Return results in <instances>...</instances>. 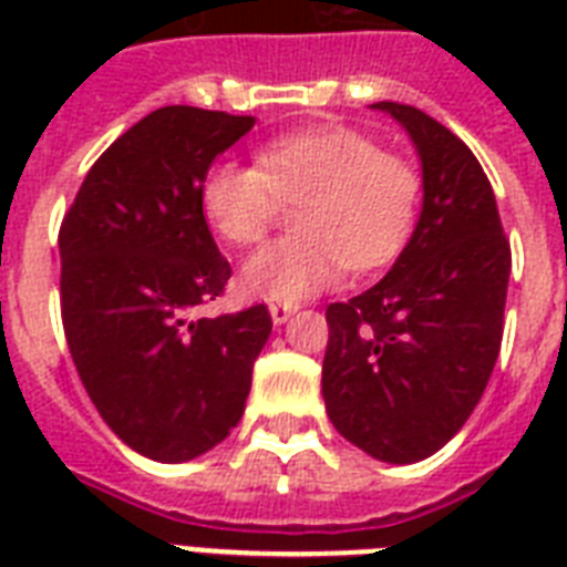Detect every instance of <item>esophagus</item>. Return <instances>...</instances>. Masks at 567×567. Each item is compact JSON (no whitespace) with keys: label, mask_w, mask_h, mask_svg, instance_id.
Here are the masks:
<instances>
[{"label":"esophagus","mask_w":567,"mask_h":567,"mask_svg":"<svg viewBox=\"0 0 567 567\" xmlns=\"http://www.w3.org/2000/svg\"><path fill=\"white\" fill-rule=\"evenodd\" d=\"M293 311H297V306H288V302H270V318H274L276 327H282Z\"/></svg>","instance_id":"obj_1"}]
</instances>
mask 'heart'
<instances>
[{
  "mask_svg": "<svg viewBox=\"0 0 567 567\" xmlns=\"http://www.w3.org/2000/svg\"><path fill=\"white\" fill-rule=\"evenodd\" d=\"M421 179L400 155L382 153L353 128L318 126L274 137L256 164L220 162L205 173V217L223 238L249 247L265 238L282 203L293 212V238L258 249L240 270L244 291L270 302L315 297L350 267L388 265L412 231Z\"/></svg>",
  "mask_w": 567,
  "mask_h": 567,
  "instance_id": "b5f03b06",
  "label": "heart"
}]
</instances>
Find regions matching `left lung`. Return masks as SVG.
Returning a JSON list of instances; mask_svg holds the SVG:
<instances>
[{
  "label": "left lung",
  "instance_id": "8db88e82",
  "mask_svg": "<svg viewBox=\"0 0 567 567\" xmlns=\"http://www.w3.org/2000/svg\"><path fill=\"white\" fill-rule=\"evenodd\" d=\"M409 132L423 173L412 238L373 288L327 309V414L391 465L439 453L480 403L503 341L512 252L476 155L439 120L373 102Z\"/></svg>",
  "mask_w": 567,
  "mask_h": 567
}]
</instances>
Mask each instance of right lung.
I'll list each match as a JSON object with an SVG mask.
<instances>
[{
  "label": "right lung",
  "mask_w": 567,
  "mask_h": 567,
  "mask_svg": "<svg viewBox=\"0 0 567 567\" xmlns=\"http://www.w3.org/2000/svg\"><path fill=\"white\" fill-rule=\"evenodd\" d=\"M256 117L167 105L96 158L64 214L61 320L111 432L141 456L188 462L238 426L267 306L199 318L231 267L203 214L205 173Z\"/></svg>",
  "instance_id": "right-lung-1"
}]
</instances>
